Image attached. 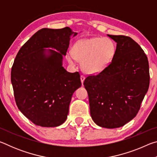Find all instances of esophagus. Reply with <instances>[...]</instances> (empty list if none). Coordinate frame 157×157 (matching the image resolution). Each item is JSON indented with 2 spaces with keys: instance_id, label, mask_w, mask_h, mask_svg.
I'll list each match as a JSON object with an SVG mask.
<instances>
[{
  "instance_id": "obj_1",
  "label": "esophagus",
  "mask_w": 157,
  "mask_h": 157,
  "mask_svg": "<svg viewBox=\"0 0 157 157\" xmlns=\"http://www.w3.org/2000/svg\"><path fill=\"white\" fill-rule=\"evenodd\" d=\"M80 79H81L82 84H83V83H84V79H85V77H84V75H81V76H80Z\"/></svg>"
}]
</instances>
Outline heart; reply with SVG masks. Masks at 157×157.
<instances>
[{"instance_id": "1", "label": "heart", "mask_w": 157, "mask_h": 157, "mask_svg": "<svg viewBox=\"0 0 157 157\" xmlns=\"http://www.w3.org/2000/svg\"><path fill=\"white\" fill-rule=\"evenodd\" d=\"M116 44L108 37H93L76 42L73 54L67 55L68 62L73 63L75 59L82 61L84 73L95 75L104 71L109 64L116 53Z\"/></svg>"}]
</instances>
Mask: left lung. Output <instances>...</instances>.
<instances>
[{
    "mask_svg": "<svg viewBox=\"0 0 157 157\" xmlns=\"http://www.w3.org/2000/svg\"><path fill=\"white\" fill-rule=\"evenodd\" d=\"M117 43L115 55L104 71L84 79L90 113L98 126L113 129L128 123L139 112L147 92V57L129 36L110 35Z\"/></svg>",
    "mask_w": 157,
    "mask_h": 157,
    "instance_id": "8db88e82",
    "label": "left lung"
}]
</instances>
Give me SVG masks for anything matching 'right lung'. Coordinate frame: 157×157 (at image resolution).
Returning a JSON list of instances; mask_svg holds the SVG:
<instances>
[{
  "mask_svg": "<svg viewBox=\"0 0 157 157\" xmlns=\"http://www.w3.org/2000/svg\"><path fill=\"white\" fill-rule=\"evenodd\" d=\"M73 34L78 33L68 27L41 29L16 56L11 71L16 103L36 125L53 127L64 123L73 93L82 85L79 72L69 73L62 66Z\"/></svg>",
  "mask_w": 157,
  "mask_h": 157,
  "instance_id": "right-lung-1",
  "label": "right lung"
}]
</instances>
